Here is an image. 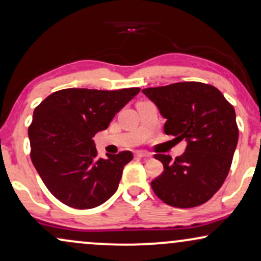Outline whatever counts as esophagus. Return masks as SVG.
<instances>
[{
    "mask_svg": "<svg viewBox=\"0 0 261 261\" xmlns=\"http://www.w3.org/2000/svg\"><path fill=\"white\" fill-rule=\"evenodd\" d=\"M137 158H150V154L147 153V151H136L135 153Z\"/></svg>",
    "mask_w": 261,
    "mask_h": 261,
    "instance_id": "34e87169",
    "label": "esophagus"
}]
</instances>
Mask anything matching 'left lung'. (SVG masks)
I'll return each instance as SVG.
<instances>
[{
    "instance_id": "obj_1",
    "label": "left lung",
    "mask_w": 261,
    "mask_h": 261,
    "mask_svg": "<svg viewBox=\"0 0 261 261\" xmlns=\"http://www.w3.org/2000/svg\"><path fill=\"white\" fill-rule=\"evenodd\" d=\"M166 119L164 131L186 151L174 161L156 154L164 172L151 182L165 203L190 208L207 202L220 189L239 141L235 110L218 89L199 82H180L142 90Z\"/></svg>"
}]
</instances>
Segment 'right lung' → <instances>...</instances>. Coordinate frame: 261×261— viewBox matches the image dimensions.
Segmentation results:
<instances>
[{
    "label": "right lung",
    "instance_id": "right-lung-1",
    "mask_svg": "<svg viewBox=\"0 0 261 261\" xmlns=\"http://www.w3.org/2000/svg\"><path fill=\"white\" fill-rule=\"evenodd\" d=\"M64 89L43 100L29 127L31 160L48 190L62 203L94 208L117 191L131 151L97 158L92 137L140 92Z\"/></svg>",
    "mask_w": 261,
    "mask_h": 261
}]
</instances>
